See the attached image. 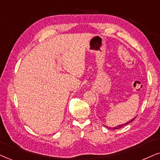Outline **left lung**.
Instances as JSON below:
<instances>
[{"mask_svg":"<svg viewBox=\"0 0 160 160\" xmlns=\"http://www.w3.org/2000/svg\"><path fill=\"white\" fill-rule=\"evenodd\" d=\"M135 118L136 117H135V118H133L132 119V120H130L129 121H128V122H127L126 123H123V124H121V125H118V126L117 127H113V128H110V127H108V128H109V129H121V127H124V126H126V125H127V124H129V123H131V122H132V121L135 120Z\"/></svg>","mask_w":160,"mask_h":160,"instance_id":"8db88e82","label":"left lung"}]
</instances>
